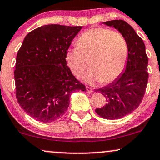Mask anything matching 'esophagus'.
I'll return each instance as SVG.
<instances>
[{
    "label": "esophagus",
    "mask_w": 160,
    "mask_h": 160,
    "mask_svg": "<svg viewBox=\"0 0 160 160\" xmlns=\"http://www.w3.org/2000/svg\"><path fill=\"white\" fill-rule=\"evenodd\" d=\"M86 92L87 93H92L93 92V89L92 88L89 86H86Z\"/></svg>",
    "instance_id": "34e87169"
}]
</instances>
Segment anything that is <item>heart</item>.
I'll use <instances>...</instances> for the list:
<instances>
[{"mask_svg":"<svg viewBox=\"0 0 160 160\" xmlns=\"http://www.w3.org/2000/svg\"><path fill=\"white\" fill-rule=\"evenodd\" d=\"M128 57V44L122 34L106 28L89 29L80 36L77 47L67 52V61L72 73L80 78L91 61L92 69L84 77L88 83L115 81L124 69Z\"/></svg>","mask_w":160,"mask_h":160,"instance_id":"obj_1","label":"heart"}]
</instances>
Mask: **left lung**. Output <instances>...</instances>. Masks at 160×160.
I'll return each instance as SVG.
<instances>
[{
    "mask_svg": "<svg viewBox=\"0 0 160 160\" xmlns=\"http://www.w3.org/2000/svg\"><path fill=\"white\" fill-rule=\"evenodd\" d=\"M104 24L118 30L128 44L124 72L111 83L95 91L105 96L107 101L103 108L96 109V112L102 118L113 120L131 113L141 103L148 80V59L143 41L130 25L122 20Z\"/></svg>",
    "mask_w": 160,
    "mask_h": 160,
    "instance_id": "left-lung-1",
    "label": "left lung"
}]
</instances>
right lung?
Returning a JSON list of instances; mask_svg holds the SVG:
<instances>
[{
  "label": "right lung",
  "mask_w": 160,
  "mask_h": 160,
  "mask_svg": "<svg viewBox=\"0 0 160 160\" xmlns=\"http://www.w3.org/2000/svg\"><path fill=\"white\" fill-rule=\"evenodd\" d=\"M81 28L43 25L28 33L18 50L16 98L21 108L38 121L48 123L61 118L69 107L70 95L86 91L66 61L72 41Z\"/></svg>",
  "instance_id": "1"
}]
</instances>
